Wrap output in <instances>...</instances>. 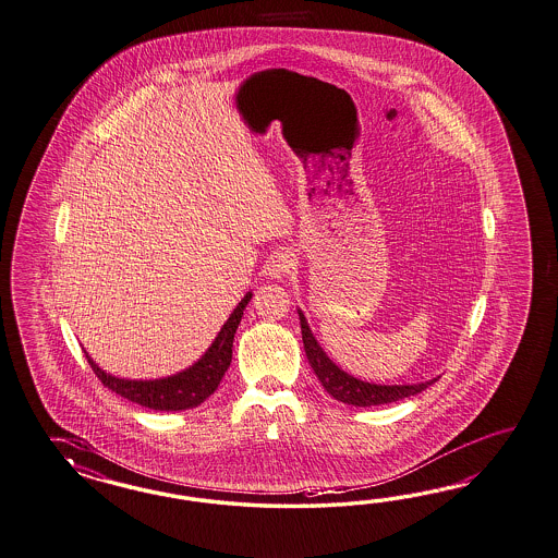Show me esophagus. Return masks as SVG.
<instances>
[{"instance_id": "esophagus-1", "label": "esophagus", "mask_w": 558, "mask_h": 558, "mask_svg": "<svg viewBox=\"0 0 558 558\" xmlns=\"http://www.w3.org/2000/svg\"><path fill=\"white\" fill-rule=\"evenodd\" d=\"M296 264H299L296 254L292 250H288V247H282V250L271 254L268 264H266V271H268V276H271V278H284L288 274L296 270Z\"/></svg>"}]
</instances>
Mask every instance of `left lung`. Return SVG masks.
<instances>
[{"label":"left lung","instance_id":"left-lung-1","mask_svg":"<svg viewBox=\"0 0 558 558\" xmlns=\"http://www.w3.org/2000/svg\"><path fill=\"white\" fill-rule=\"evenodd\" d=\"M299 317H301L302 343H304V351H306L311 367L315 369L323 388L331 393L335 400H339L343 404L360 408L390 404V402H398V400H404L410 396H416L422 390H426L430 384L437 381V377H435V379L421 381V384L381 386V384H372V381H363L357 377L349 376L337 363H332L331 357L325 353V349L318 345V341L311 331L301 308H299Z\"/></svg>","mask_w":558,"mask_h":558}]
</instances>
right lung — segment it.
Instances as JSON below:
<instances>
[{
	"instance_id": "1",
	"label": "right lung",
	"mask_w": 558,
	"mask_h": 558,
	"mask_svg": "<svg viewBox=\"0 0 558 558\" xmlns=\"http://www.w3.org/2000/svg\"><path fill=\"white\" fill-rule=\"evenodd\" d=\"M250 301H252V292H247L240 304L233 308L226 325L221 327V331L217 332L215 341L201 355V360H196L191 367L182 369L174 376L158 377V379H128V377L111 376L93 362L89 353L85 351L87 362L106 388L111 392L120 393L121 398H128L130 402H136L140 407L162 410V412L196 408L217 390L221 377L226 376L227 367L231 363V353H233V337L243 317V308Z\"/></svg>"
}]
</instances>
